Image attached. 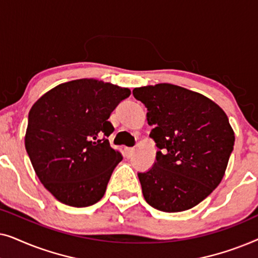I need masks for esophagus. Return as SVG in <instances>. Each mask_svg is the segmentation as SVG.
I'll use <instances>...</instances> for the list:
<instances>
[{
  "label": "esophagus",
  "instance_id": "obj_1",
  "mask_svg": "<svg viewBox=\"0 0 258 258\" xmlns=\"http://www.w3.org/2000/svg\"><path fill=\"white\" fill-rule=\"evenodd\" d=\"M124 153H125L126 157H132L133 155L135 154V149H134V148H125Z\"/></svg>",
  "mask_w": 258,
  "mask_h": 258
}]
</instances>
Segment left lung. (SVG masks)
Listing matches in <instances>:
<instances>
[{"label":"left lung","mask_w":258,"mask_h":258,"mask_svg":"<svg viewBox=\"0 0 258 258\" xmlns=\"http://www.w3.org/2000/svg\"><path fill=\"white\" fill-rule=\"evenodd\" d=\"M148 109L150 137L162 151L139 172L144 200L155 209L179 213L207 199L220 184L234 149L235 133L220 105L170 83L135 88Z\"/></svg>","instance_id":"obj_1"}]
</instances>
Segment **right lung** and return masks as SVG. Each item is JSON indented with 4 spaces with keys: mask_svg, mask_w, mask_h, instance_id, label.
I'll return each instance as SVG.
<instances>
[{
    "mask_svg": "<svg viewBox=\"0 0 258 258\" xmlns=\"http://www.w3.org/2000/svg\"><path fill=\"white\" fill-rule=\"evenodd\" d=\"M132 91L95 79L58 84L35 102L24 137L44 188L67 206H93L104 196L122 155L107 137L112 110Z\"/></svg>",
    "mask_w": 258,
    "mask_h": 258,
    "instance_id": "obj_1",
    "label": "right lung"
}]
</instances>
